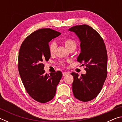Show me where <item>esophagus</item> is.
I'll return each instance as SVG.
<instances>
[{
	"mask_svg": "<svg viewBox=\"0 0 122 122\" xmlns=\"http://www.w3.org/2000/svg\"><path fill=\"white\" fill-rule=\"evenodd\" d=\"M69 74V73H68V72H63V73H62V75H63V76H66V75H68Z\"/></svg>",
	"mask_w": 122,
	"mask_h": 122,
	"instance_id": "obj_1",
	"label": "esophagus"
}]
</instances>
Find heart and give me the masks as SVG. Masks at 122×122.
<instances>
[{
  "label": "heart",
  "instance_id": "obj_1",
  "mask_svg": "<svg viewBox=\"0 0 122 122\" xmlns=\"http://www.w3.org/2000/svg\"><path fill=\"white\" fill-rule=\"evenodd\" d=\"M63 42H64V44L65 45V46L66 47V48H67L68 49H69V48H71V47H75L76 48V44L75 41L71 39H70V38L66 39L63 40ZM56 45L55 42H52L49 45V51L51 54L52 55L54 53L55 49H56ZM61 64L62 65H63V63L61 62Z\"/></svg>",
  "mask_w": 122,
  "mask_h": 122
}]
</instances>
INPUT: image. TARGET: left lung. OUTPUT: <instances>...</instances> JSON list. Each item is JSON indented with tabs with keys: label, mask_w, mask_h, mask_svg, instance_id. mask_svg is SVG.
Listing matches in <instances>:
<instances>
[{
	"label": "left lung",
	"mask_w": 122,
	"mask_h": 122,
	"mask_svg": "<svg viewBox=\"0 0 122 122\" xmlns=\"http://www.w3.org/2000/svg\"><path fill=\"white\" fill-rule=\"evenodd\" d=\"M69 31L75 33L80 41L81 53L77 61L85 66L86 74L71 73L74 77L72 84L75 97L88 102L96 97L100 93L107 76L108 56L102 37L87 25L75 26Z\"/></svg>",
	"instance_id": "8db88e82"
}]
</instances>
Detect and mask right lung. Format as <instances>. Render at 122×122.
<instances>
[{"instance_id": "1", "label": "right lung", "mask_w": 122, "mask_h": 122, "mask_svg": "<svg viewBox=\"0 0 122 122\" xmlns=\"http://www.w3.org/2000/svg\"><path fill=\"white\" fill-rule=\"evenodd\" d=\"M60 34L50 28L40 29L27 37L20 47L18 59L20 77L27 93L39 102L52 100L62 76L60 71L45 74L42 63L51 57L49 42Z\"/></svg>"}]
</instances>
